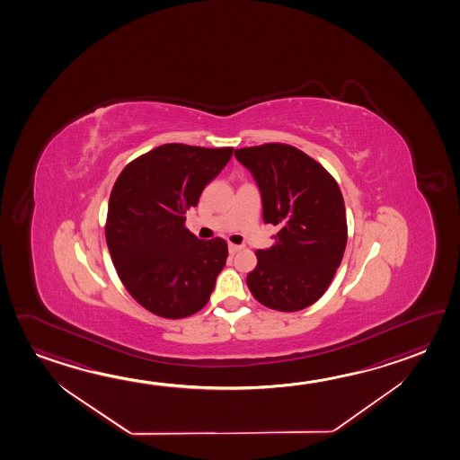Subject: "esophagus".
Listing matches in <instances>:
<instances>
[{"instance_id": "1", "label": "esophagus", "mask_w": 460, "mask_h": 460, "mask_svg": "<svg viewBox=\"0 0 460 460\" xmlns=\"http://www.w3.org/2000/svg\"><path fill=\"white\" fill-rule=\"evenodd\" d=\"M243 246L240 244H234V243H228V251L234 254V252H238V251L242 250Z\"/></svg>"}]
</instances>
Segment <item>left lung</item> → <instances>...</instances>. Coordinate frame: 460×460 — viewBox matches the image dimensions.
<instances>
[{"label": "left lung", "instance_id": "1", "mask_svg": "<svg viewBox=\"0 0 460 460\" xmlns=\"http://www.w3.org/2000/svg\"><path fill=\"white\" fill-rule=\"evenodd\" d=\"M234 157L256 180L265 224L279 228L272 248L256 251L250 291L275 311L305 309L327 291L343 259L341 190L317 161L289 145L234 149Z\"/></svg>", "mask_w": 460, "mask_h": 460}]
</instances>
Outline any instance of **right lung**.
<instances>
[{
    "mask_svg": "<svg viewBox=\"0 0 460 460\" xmlns=\"http://www.w3.org/2000/svg\"><path fill=\"white\" fill-rule=\"evenodd\" d=\"M232 153L163 145L128 164L111 191L106 242L117 275L133 299L159 317L201 311L226 265V243L196 238L185 228V214Z\"/></svg>",
    "mask_w": 460,
    "mask_h": 460,
    "instance_id": "add662e5",
    "label": "right lung"
}]
</instances>
